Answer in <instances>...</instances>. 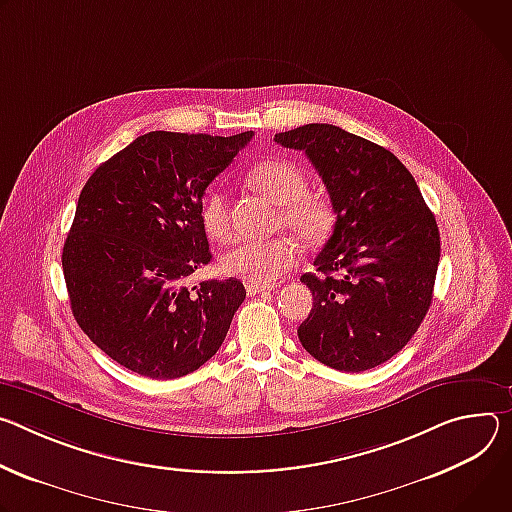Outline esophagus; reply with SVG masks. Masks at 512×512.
Listing matches in <instances>:
<instances>
[{
	"label": "esophagus",
	"mask_w": 512,
	"mask_h": 512,
	"mask_svg": "<svg viewBox=\"0 0 512 512\" xmlns=\"http://www.w3.org/2000/svg\"><path fill=\"white\" fill-rule=\"evenodd\" d=\"M266 291H272L270 285H252V282H246V293L252 297V295H258V293H266Z\"/></svg>",
	"instance_id": "1"
}]
</instances>
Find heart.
Returning a JSON list of instances; mask_svg holds the SVG:
<instances>
[{
  "label": "heart",
  "mask_w": 512,
  "mask_h": 512,
  "mask_svg": "<svg viewBox=\"0 0 512 512\" xmlns=\"http://www.w3.org/2000/svg\"><path fill=\"white\" fill-rule=\"evenodd\" d=\"M250 183L274 205H280L278 225L291 232L303 246L315 248L331 232L333 211L321 197L309 195V183L303 170L285 160L272 158L250 170ZM203 230L213 240H225L230 234V211L221 189H211L201 207ZM297 246L291 240H240L223 250L219 270L225 276L240 278L252 285H270L297 262Z\"/></svg>",
  "instance_id": "obj_1"
}]
</instances>
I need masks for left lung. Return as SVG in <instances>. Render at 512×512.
Masks as SVG:
<instances>
[{"label": "left lung", "mask_w": 512, "mask_h": 512, "mask_svg": "<svg viewBox=\"0 0 512 512\" xmlns=\"http://www.w3.org/2000/svg\"><path fill=\"white\" fill-rule=\"evenodd\" d=\"M274 142L307 154L335 213L315 272L301 276L313 293L301 344L335 370L376 368L409 344L429 311L441 252L435 215L407 166L366 138L307 124Z\"/></svg>", "instance_id": "obj_1"}]
</instances>
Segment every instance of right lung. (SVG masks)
Listing matches in <instances>:
<instances>
[{"label": "right lung", "mask_w": 512, "mask_h": 512, "mask_svg": "<svg viewBox=\"0 0 512 512\" xmlns=\"http://www.w3.org/2000/svg\"><path fill=\"white\" fill-rule=\"evenodd\" d=\"M252 136L148 132L85 183L63 272L79 327L120 366L170 380L221 348L244 285L227 278L187 289L185 278L211 260L205 189Z\"/></svg>", "instance_id": "1"}]
</instances>
